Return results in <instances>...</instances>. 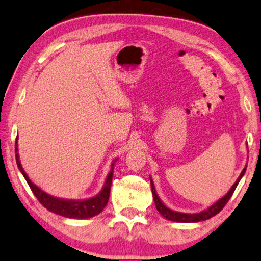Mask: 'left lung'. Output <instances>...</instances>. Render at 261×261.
I'll return each instance as SVG.
<instances>
[{
    "label": "left lung",
    "mask_w": 261,
    "mask_h": 261,
    "mask_svg": "<svg viewBox=\"0 0 261 261\" xmlns=\"http://www.w3.org/2000/svg\"><path fill=\"white\" fill-rule=\"evenodd\" d=\"M245 171H246V167L244 168V170L241 171L240 176L238 177L236 183H234V185L232 186V188L229 189V192L227 193L225 196L216 201L215 203H213L211 207L204 209V211L199 212V213H193V214H190V213L175 212V211H172V209L168 208L167 205L164 204L162 201H161L159 195H157L155 186H153V182H152V178L150 177V183H151V192H152L153 201H155L157 211L160 212V214L162 215L163 218H166L167 220H170V221H175V222H199V221H204V220L211 219L214 215L218 214L219 212H221V209L225 207V204L227 202H228V200L230 199V197H232L234 190H236V188H237V186L239 185L241 177L244 176Z\"/></svg>",
    "instance_id": "1"
}]
</instances>
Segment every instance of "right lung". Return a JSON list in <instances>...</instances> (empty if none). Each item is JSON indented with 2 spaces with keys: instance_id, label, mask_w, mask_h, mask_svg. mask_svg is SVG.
Segmentation results:
<instances>
[{
  "instance_id": "right-lung-1",
  "label": "right lung",
  "mask_w": 261,
  "mask_h": 261,
  "mask_svg": "<svg viewBox=\"0 0 261 261\" xmlns=\"http://www.w3.org/2000/svg\"><path fill=\"white\" fill-rule=\"evenodd\" d=\"M15 152H16V163L19 167L20 171L23 175V177L27 181L28 186L31 187L32 192L36 196V199L39 200V202L41 203L43 207L48 209L49 212L56 213L58 215L65 216V218L69 219H89L93 218V216L98 215L99 213H101L102 209L105 208V205L108 204L109 197H110V189H111V183H112V176H113V166H115V160L111 164V169L106 177V181L102 186L100 192L93 197L85 200H67V199H60V197H56L49 195L43 192L41 188H39L38 186H35L29 177L25 174L23 168L21 166L19 153H17V137L15 142Z\"/></svg>"
}]
</instances>
